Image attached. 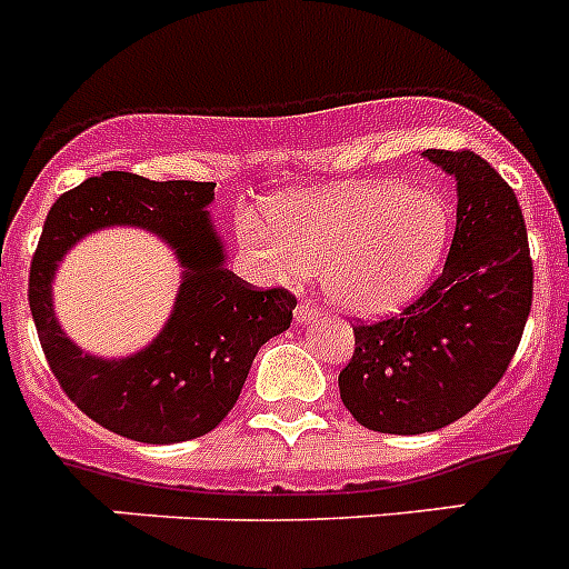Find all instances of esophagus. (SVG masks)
<instances>
[{
	"label": "esophagus",
	"instance_id": "obj_1",
	"mask_svg": "<svg viewBox=\"0 0 569 569\" xmlns=\"http://www.w3.org/2000/svg\"><path fill=\"white\" fill-rule=\"evenodd\" d=\"M293 319H296V325H313V321L319 319V308H316V305H310V301H299L293 310Z\"/></svg>",
	"mask_w": 569,
	"mask_h": 569
}]
</instances>
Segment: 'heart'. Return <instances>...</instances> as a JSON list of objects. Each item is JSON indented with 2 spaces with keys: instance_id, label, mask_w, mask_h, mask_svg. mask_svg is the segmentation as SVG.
<instances>
[{
  "instance_id": "b5f03b06",
  "label": "heart",
  "mask_w": 569,
  "mask_h": 569,
  "mask_svg": "<svg viewBox=\"0 0 569 569\" xmlns=\"http://www.w3.org/2000/svg\"><path fill=\"white\" fill-rule=\"evenodd\" d=\"M273 230L241 219V244L279 281L319 273L333 308L387 316L425 290L450 239V208L430 188L356 182L281 199Z\"/></svg>"
}]
</instances>
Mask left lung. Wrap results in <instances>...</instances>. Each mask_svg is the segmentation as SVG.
I'll return each instance as SVG.
<instances>
[{"mask_svg": "<svg viewBox=\"0 0 569 569\" xmlns=\"http://www.w3.org/2000/svg\"><path fill=\"white\" fill-rule=\"evenodd\" d=\"M456 179V233L439 279L405 313L353 328L339 373L345 407L367 430L433 433L499 385L532 305L519 199L472 150H425Z\"/></svg>", "mask_w": 569, "mask_h": 569, "instance_id": "left-lung-1", "label": "left lung"}]
</instances>
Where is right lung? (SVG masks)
Instances as JSON below:
<instances>
[{
	"label": "right lung",
	"mask_w": 569,
	"mask_h": 569,
	"mask_svg": "<svg viewBox=\"0 0 569 569\" xmlns=\"http://www.w3.org/2000/svg\"><path fill=\"white\" fill-rule=\"evenodd\" d=\"M213 188L108 170L59 196L44 219L28 290L39 341L70 401L124 439L176 445L210 433L233 410L259 347L293 319L288 290H253L228 270V250L208 210ZM110 227L156 234L183 268L163 330L136 355L113 360L82 351L52 308L63 256Z\"/></svg>",
	"instance_id": "1"
}]
</instances>
